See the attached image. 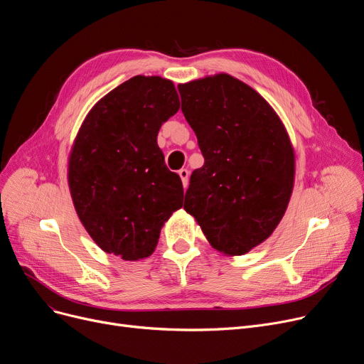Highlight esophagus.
<instances>
[{
	"instance_id": "esophagus-1",
	"label": "esophagus",
	"mask_w": 364,
	"mask_h": 364,
	"mask_svg": "<svg viewBox=\"0 0 364 364\" xmlns=\"http://www.w3.org/2000/svg\"><path fill=\"white\" fill-rule=\"evenodd\" d=\"M178 176H180L181 181H183L184 188H187V184H188V171L183 168V169H180V171H178Z\"/></svg>"
}]
</instances>
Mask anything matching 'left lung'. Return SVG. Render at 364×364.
Returning a JSON list of instances; mask_svg holds the SVG:
<instances>
[{
  "label": "left lung",
  "mask_w": 364,
  "mask_h": 364,
  "mask_svg": "<svg viewBox=\"0 0 364 364\" xmlns=\"http://www.w3.org/2000/svg\"><path fill=\"white\" fill-rule=\"evenodd\" d=\"M203 166L192 172L184 210L208 242L242 256L266 241L291 198L294 149L275 109L226 73L178 85Z\"/></svg>",
  "instance_id": "obj_1"
}]
</instances>
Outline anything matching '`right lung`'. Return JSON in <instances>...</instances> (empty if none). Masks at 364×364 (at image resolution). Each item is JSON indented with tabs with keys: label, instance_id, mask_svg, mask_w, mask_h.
I'll return each instance as SVG.
<instances>
[{
	"label": "right lung",
	"instance_id": "obj_1",
	"mask_svg": "<svg viewBox=\"0 0 364 364\" xmlns=\"http://www.w3.org/2000/svg\"><path fill=\"white\" fill-rule=\"evenodd\" d=\"M176 86L135 75L92 107L68 157L75 213L97 245L123 260L153 255L165 221L183 207V183L165 165L157 134L176 114Z\"/></svg>",
	"mask_w": 364,
	"mask_h": 364
}]
</instances>
